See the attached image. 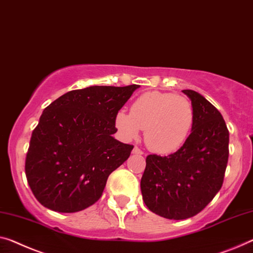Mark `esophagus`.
<instances>
[{
    "instance_id": "1",
    "label": "esophagus",
    "mask_w": 253,
    "mask_h": 253,
    "mask_svg": "<svg viewBox=\"0 0 253 253\" xmlns=\"http://www.w3.org/2000/svg\"><path fill=\"white\" fill-rule=\"evenodd\" d=\"M133 153H135V154H143V151L141 149H138L137 146H134Z\"/></svg>"
}]
</instances>
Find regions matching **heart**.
<instances>
[{"mask_svg":"<svg viewBox=\"0 0 253 253\" xmlns=\"http://www.w3.org/2000/svg\"><path fill=\"white\" fill-rule=\"evenodd\" d=\"M116 127L124 138L136 139L142 129L146 145L157 153L168 154L182 148L194 123V110L185 96L167 92H146L130 107L116 115Z\"/></svg>","mask_w":253,"mask_h":253,"instance_id":"obj_1","label":"heart"}]
</instances>
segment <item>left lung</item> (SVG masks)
<instances>
[{
    "label": "left lung",
    "instance_id": "1",
    "mask_svg": "<svg viewBox=\"0 0 253 253\" xmlns=\"http://www.w3.org/2000/svg\"><path fill=\"white\" fill-rule=\"evenodd\" d=\"M194 110L192 133L169 156L150 154L141 179L146 207L167 219H186L209 205L221 188L229 133L220 112L201 94L184 89Z\"/></svg>",
    "mask_w": 253,
    "mask_h": 253
}]
</instances>
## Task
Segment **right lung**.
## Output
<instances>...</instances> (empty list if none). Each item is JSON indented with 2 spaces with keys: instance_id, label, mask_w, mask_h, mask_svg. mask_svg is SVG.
Returning a JSON list of instances; mask_svg holds the SVG:
<instances>
[{
  "instance_id": "1",
  "label": "right lung",
  "mask_w": 253,
  "mask_h": 253,
  "mask_svg": "<svg viewBox=\"0 0 253 253\" xmlns=\"http://www.w3.org/2000/svg\"><path fill=\"white\" fill-rule=\"evenodd\" d=\"M139 85L70 90L44 109L33 130L25 171L41 205L77 212L101 198L134 146L117 141L116 115Z\"/></svg>"
}]
</instances>
